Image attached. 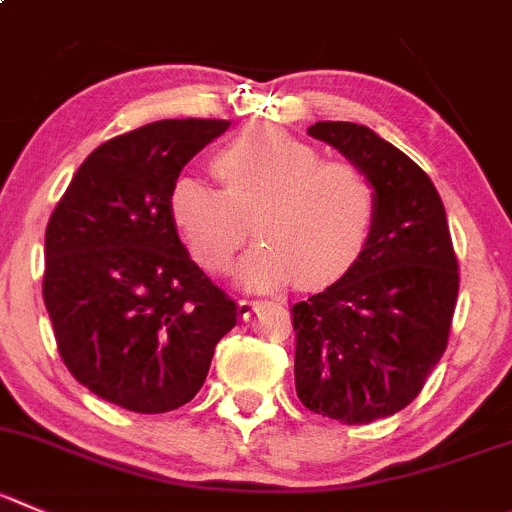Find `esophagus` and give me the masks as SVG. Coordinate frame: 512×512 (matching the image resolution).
Segmentation results:
<instances>
[{"mask_svg": "<svg viewBox=\"0 0 512 512\" xmlns=\"http://www.w3.org/2000/svg\"><path fill=\"white\" fill-rule=\"evenodd\" d=\"M261 304H264V301H259V299H241V301H238V311H241V319H248V316L259 309Z\"/></svg>", "mask_w": 512, "mask_h": 512, "instance_id": "obj_1", "label": "esophagus"}]
</instances>
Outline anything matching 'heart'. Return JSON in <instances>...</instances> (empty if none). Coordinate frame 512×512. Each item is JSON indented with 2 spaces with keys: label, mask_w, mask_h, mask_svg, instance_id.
Here are the masks:
<instances>
[{
  "label": "heart",
  "mask_w": 512,
  "mask_h": 512,
  "mask_svg": "<svg viewBox=\"0 0 512 512\" xmlns=\"http://www.w3.org/2000/svg\"><path fill=\"white\" fill-rule=\"evenodd\" d=\"M216 170L223 188L183 175L170 191V216L203 269H228L251 216L261 241L236 271L248 289L334 284L367 248L377 188L354 163L321 160L309 143L253 128L218 153Z\"/></svg>",
  "instance_id": "obj_1"
}]
</instances>
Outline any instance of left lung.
<instances>
[{
	"mask_svg": "<svg viewBox=\"0 0 512 512\" xmlns=\"http://www.w3.org/2000/svg\"><path fill=\"white\" fill-rule=\"evenodd\" d=\"M377 188V221L357 264L291 306L294 379L306 410L367 425L422 392L450 337L460 271L430 175L357 123L311 125Z\"/></svg>",
	"mask_w": 512,
	"mask_h": 512,
	"instance_id": "8db88e82",
	"label": "left lung"
}]
</instances>
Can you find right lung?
Segmentation results:
<instances>
[{"instance_id": "obj_1", "label": "right lung", "mask_w": 512, "mask_h": 512, "mask_svg": "<svg viewBox=\"0 0 512 512\" xmlns=\"http://www.w3.org/2000/svg\"><path fill=\"white\" fill-rule=\"evenodd\" d=\"M228 120H158L87 155L45 233V296L60 357L97 397L140 415L191 402L238 319L170 216L180 170Z\"/></svg>"}]
</instances>
